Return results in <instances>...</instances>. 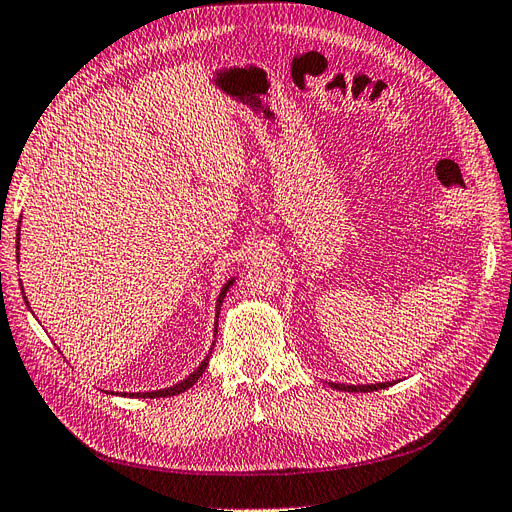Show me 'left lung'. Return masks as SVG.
<instances>
[{
  "mask_svg": "<svg viewBox=\"0 0 512 512\" xmlns=\"http://www.w3.org/2000/svg\"><path fill=\"white\" fill-rule=\"evenodd\" d=\"M391 383H376V385H340V383H329V387L332 389H338V391H378V389H385L389 387Z\"/></svg>",
  "mask_w": 512,
  "mask_h": 512,
  "instance_id": "obj_1",
  "label": "left lung"
}]
</instances>
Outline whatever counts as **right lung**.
<instances>
[{
  "mask_svg": "<svg viewBox=\"0 0 512 512\" xmlns=\"http://www.w3.org/2000/svg\"><path fill=\"white\" fill-rule=\"evenodd\" d=\"M21 236V221H19V234H16V240H21L19 238ZM16 249H19V242H16ZM236 283V276L234 278H229L227 283L223 285V289H221V293H219V298H217V315H214V332H217V325H219V310H221V304H223V300H225V295H227V291H229V287H232ZM27 300V298H25ZM217 336V334H214ZM214 346V344H212ZM212 346H210V353H212ZM210 353L204 357V361L200 366H197L187 378H183V381L180 383H176V385H172V387H166V389H157V391H138V393H119V395H127V398H168V395H178V393H183V391H187L189 387H193L195 383H197V378H200L202 374H204V370H206V366H208V359H210ZM112 393V391H110ZM114 395V393H112Z\"/></svg>",
  "mask_w": 512,
  "mask_h": 512,
  "instance_id": "1",
  "label": "right lung"
}]
</instances>
